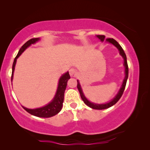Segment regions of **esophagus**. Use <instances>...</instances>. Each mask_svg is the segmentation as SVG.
<instances>
[{
  "mask_svg": "<svg viewBox=\"0 0 150 150\" xmlns=\"http://www.w3.org/2000/svg\"><path fill=\"white\" fill-rule=\"evenodd\" d=\"M69 74H70L71 76H74L76 74V70L74 68L70 69H69Z\"/></svg>",
  "mask_w": 150,
  "mask_h": 150,
  "instance_id": "34e87169",
  "label": "esophagus"
}]
</instances>
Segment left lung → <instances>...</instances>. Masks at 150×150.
I'll return each mask as SVG.
<instances>
[{"mask_svg": "<svg viewBox=\"0 0 150 150\" xmlns=\"http://www.w3.org/2000/svg\"><path fill=\"white\" fill-rule=\"evenodd\" d=\"M97 37L100 39V40L102 41V42H103L104 38H105V36L102 35H97ZM106 40L109 43H111V44H113L114 46H116L117 48H118V50H120V54L122 55V57L124 59L125 73H126V76H125L124 80V81H123V83H122V87H121L120 91L118 92L117 95L115 96V98H113V99H112L110 102H108V103H106V104H95V103H92V102H89V100H88L87 98L85 97V96H84L83 91H82V89L81 87V85H80L79 82V81H77V83H77V88H78V89H79V91L80 93V95H81L82 100H83V102H85V104H87V105L88 106H89L90 108H93V109H97V110H102V109H106V108H109V107H110V106H113L114 104H115L117 102L120 100L121 97H122L123 95V93H124L125 87H126V85L127 79H128V63H127L126 55V54H125L124 51V50H123V48H122V46L119 44V43L117 42L116 40H115L114 39H112V38H107V39H106Z\"/></svg>", "mask_w": 150, "mask_h": 150, "instance_id": "1", "label": "left lung"}]
</instances>
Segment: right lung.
Listing matches in <instances>:
<instances>
[{
  "instance_id": "1",
  "label": "right lung",
  "mask_w": 150,
  "mask_h": 150,
  "mask_svg": "<svg viewBox=\"0 0 150 150\" xmlns=\"http://www.w3.org/2000/svg\"><path fill=\"white\" fill-rule=\"evenodd\" d=\"M40 40V38H33L30 39L28 41H27L23 46L21 47L20 49L19 52H18L17 56L16 57L15 59L13 61V66H12V74H11V81L13 79V75L14 69H15V65L16 63V60L20 55L22 54V52L25 50L26 48H27L28 46L33 44H35L36 42ZM70 79V76L69 74V72L67 71L65 74H64L60 78L59 81V85L58 88H57V91L55 95L54 99L50 103L47 104L46 106H44V107L35 108V109H29V108H26L25 107H23L24 109L27 111L28 113L33 115L39 117H44V118H48L52 117L59 113L61 111V108H62L63 100H64V93L65 89L67 87V81Z\"/></svg>"
}]
</instances>
